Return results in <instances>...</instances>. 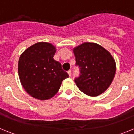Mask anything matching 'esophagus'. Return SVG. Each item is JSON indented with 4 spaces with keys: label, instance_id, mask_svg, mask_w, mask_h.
<instances>
[{
    "label": "esophagus",
    "instance_id": "1",
    "mask_svg": "<svg viewBox=\"0 0 134 134\" xmlns=\"http://www.w3.org/2000/svg\"><path fill=\"white\" fill-rule=\"evenodd\" d=\"M68 74H69L70 76H72V70H70L68 71Z\"/></svg>",
    "mask_w": 134,
    "mask_h": 134
}]
</instances>
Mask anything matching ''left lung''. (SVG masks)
<instances>
[{"instance_id": "1", "label": "left lung", "mask_w": 134, "mask_h": 134, "mask_svg": "<svg viewBox=\"0 0 134 134\" xmlns=\"http://www.w3.org/2000/svg\"><path fill=\"white\" fill-rule=\"evenodd\" d=\"M80 74L74 81L87 95L95 97L105 92L114 79L116 65L112 55L102 46L84 43L73 49Z\"/></svg>"}]
</instances>
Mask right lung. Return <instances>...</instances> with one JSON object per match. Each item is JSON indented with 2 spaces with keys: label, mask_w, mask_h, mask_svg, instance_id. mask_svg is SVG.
<instances>
[{
  "label": "right lung",
  "mask_w": 134,
  "mask_h": 134,
  "mask_svg": "<svg viewBox=\"0 0 134 134\" xmlns=\"http://www.w3.org/2000/svg\"><path fill=\"white\" fill-rule=\"evenodd\" d=\"M55 48L46 42H39L25 50L20 56L18 72L23 88L31 97L40 100L53 97L68 73L59 62L53 58Z\"/></svg>",
  "instance_id": "1"
}]
</instances>
